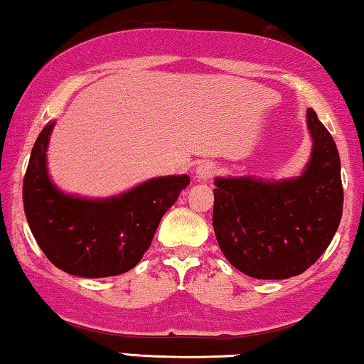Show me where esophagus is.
<instances>
[{
	"label": "esophagus",
	"instance_id": "esophagus-1",
	"mask_svg": "<svg viewBox=\"0 0 364 364\" xmlns=\"http://www.w3.org/2000/svg\"><path fill=\"white\" fill-rule=\"evenodd\" d=\"M195 173H197V177L200 178V181H208V178H212L215 173H217V167H215L213 162L203 161L197 166Z\"/></svg>",
	"mask_w": 364,
	"mask_h": 364
}]
</instances>
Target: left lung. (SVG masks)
Segmentation results:
<instances>
[{
  "label": "left lung",
  "instance_id": "obj_1",
  "mask_svg": "<svg viewBox=\"0 0 364 364\" xmlns=\"http://www.w3.org/2000/svg\"><path fill=\"white\" fill-rule=\"evenodd\" d=\"M314 146L299 177L215 178L213 230L236 269L255 279L307 271L333 240L343 212L340 156L317 113L307 109Z\"/></svg>",
  "mask_w": 364,
  "mask_h": 364
}]
</instances>
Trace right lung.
<instances>
[{"label": "right lung", "mask_w": 364, "mask_h": 364, "mask_svg": "<svg viewBox=\"0 0 364 364\" xmlns=\"http://www.w3.org/2000/svg\"><path fill=\"white\" fill-rule=\"evenodd\" d=\"M54 123L36 139L23 182L24 213L52 264L80 277H108L138 264L191 177L151 178L109 198H82L59 191L47 172V146Z\"/></svg>", "instance_id": "add662e5"}]
</instances>
